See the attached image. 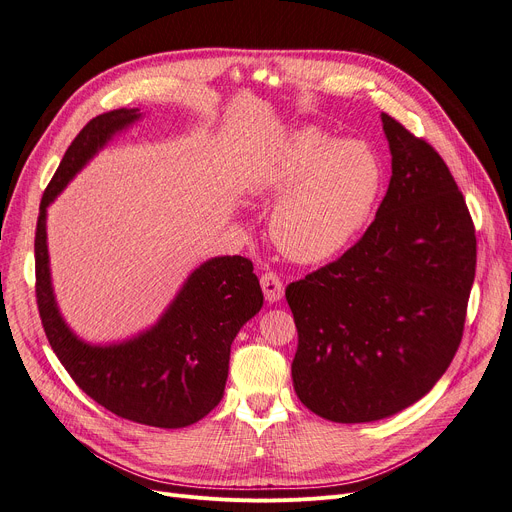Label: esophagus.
<instances>
[{"mask_svg": "<svg viewBox=\"0 0 512 512\" xmlns=\"http://www.w3.org/2000/svg\"><path fill=\"white\" fill-rule=\"evenodd\" d=\"M261 288H263L267 303H278L284 297V284L278 278V274H274V272H265L261 276Z\"/></svg>", "mask_w": 512, "mask_h": 512, "instance_id": "obj_1", "label": "esophagus"}]
</instances>
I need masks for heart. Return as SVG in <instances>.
<instances>
[{"label": "heart", "mask_w": 512, "mask_h": 512, "mask_svg": "<svg viewBox=\"0 0 512 512\" xmlns=\"http://www.w3.org/2000/svg\"><path fill=\"white\" fill-rule=\"evenodd\" d=\"M382 184V161L367 143L303 128L259 172L255 193L282 195L270 218L274 245L294 261L319 263L363 232Z\"/></svg>", "instance_id": "heart-1"}]
</instances>
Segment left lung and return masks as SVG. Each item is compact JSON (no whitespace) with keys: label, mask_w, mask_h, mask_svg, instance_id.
<instances>
[{"label":"left lung","mask_w":512,"mask_h":512,"mask_svg":"<svg viewBox=\"0 0 512 512\" xmlns=\"http://www.w3.org/2000/svg\"><path fill=\"white\" fill-rule=\"evenodd\" d=\"M382 124L392 178L375 220L286 286L294 392L336 423L390 417L434 388L459 351L475 278V226L444 159L392 116Z\"/></svg>","instance_id":"obj_1"}]
</instances>
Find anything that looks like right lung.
I'll list each match as a JSON object with an SVG mask.
<instances>
[{
    "label": "right lung",
    "mask_w": 512,
    "mask_h": 512,
    "mask_svg": "<svg viewBox=\"0 0 512 512\" xmlns=\"http://www.w3.org/2000/svg\"><path fill=\"white\" fill-rule=\"evenodd\" d=\"M139 110L93 118L68 147L47 184L35 232V292L45 336L76 386L114 415L151 427H186L222 400L230 346L259 313L263 292L247 257H213L188 276L157 324L141 336L93 346L78 340L53 299L47 255V207L112 134L139 120Z\"/></svg>",
    "instance_id": "right-lung-1"
}]
</instances>
